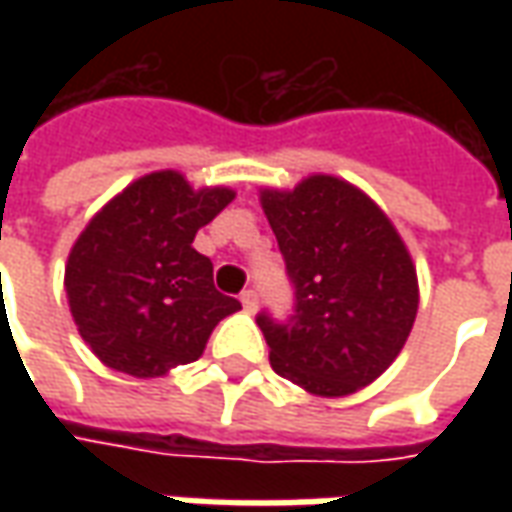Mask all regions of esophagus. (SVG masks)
Instances as JSON below:
<instances>
[{"label":"esophagus","instance_id":"obj_1","mask_svg":"<svg viewBox=\"0 0 512 512\" xmlns=\"http://www.w3.org/2000/svg\"><path fill=\"white\" fill-rule=\"evenodd\" d=\"M241 304H244L246 312H255L257 310V290L246 288L244 293H241Z\"/></svg>","mask_w":512,"mask_h":512}]
</instances>
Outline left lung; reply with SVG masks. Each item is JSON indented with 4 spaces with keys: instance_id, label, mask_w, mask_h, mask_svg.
Wrapping results in <instances>:
<instances>
[{
    "instance_id": "8db88e82",
    "label": "left lung",
    "mask_w": 512,
    "mask_h": 512,
    "mask_svg": "<svg viewBox=\"0 0 512 512\" xmlns=\"http://www.w3.org/2000/svg\"><path fill=\"white\" fill-rule=\"evenodd\" d=\"M285 257L293 315H257L271 367L312 395H351L395 362L417 318V271L376 202L312 175L263 191Z\"/></svg>"
}]
</instances>
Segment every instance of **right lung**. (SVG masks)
<instances>
[{
  "label": "right lung",
  "instance_id": "right-lung-1",
  "mask_svg": "<svg viewBox=\"0 0 512 512\" xmlns=\"http://www.w3.org/2000/svg\"><path fill=\"white\" fill-rule=\"evenodd\" d=\"M233 202L230 189L194 191L178 172L131 183L71 249L65 293L84 343L136 378L197 362L213 326L241 301L213 288V263L191 241Z\"/></svg>",
  "mask_w": 512,
  "mask_h": 512
}]
</instances>
